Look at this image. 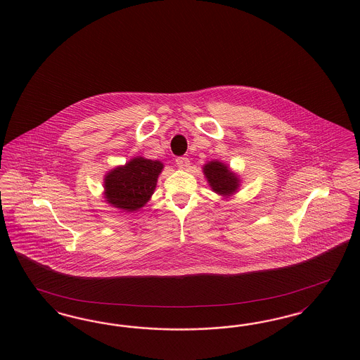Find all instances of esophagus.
Instances as JSON below:
<instances>
[{
	"instance_id": "34e87169",
	"label": "esophagus",
	"mask_w": 360,
	"mask_h": 360,
	"mask_svg": "<svg viewBox=\"0 0 360 360\" xmlns=\"http://www.w3.org/2000/svg\"><path fill=\"white\" fill-rule=\"evenodd\" d=\"M176 166L179 167V169H188V166H190V160H188V158H184V156H181V158H176Z\"/></svg>"
}]
</instances>
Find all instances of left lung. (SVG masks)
I'll return each instance as SVG.
<instances>
[{
  "label": "left lung",
  "instance_id": "1",
  "mask_svg": "<svg viewBox=\"0 0 360 360\" xmlns=\"http://www.w3.org/2000/svg\"><path fill=\"white\" fill-rule=\"evenodd\" d=\"M209 186L212 190L224 197H229L239 188V176L231 169L224 165L223 162L212 160L202 167Z\"/></svg>",
  "mask_w": 360,
  "mask_h": 360
}]
</instances>
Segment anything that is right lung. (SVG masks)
I'll list each match as a JSON object with an SVG mask.
<instances>
[{
    "label": "right lung",
    "instance_id": "right-lung-1",
    "mask_svg": "<svg viewBox=\"0 0 360 360\" xmlns=\"http://www.w3.org/2000/svg\"><path fill=\"white\" fill-rule=\"evenodd\" d=\"M162 170L163 163L159 160L143 156L131 159L105 175V201L122 210L135 212L150 201Z\"/></svg>",
    "mask_w": 360,
    "mask_h": 360
}]
</instances>
